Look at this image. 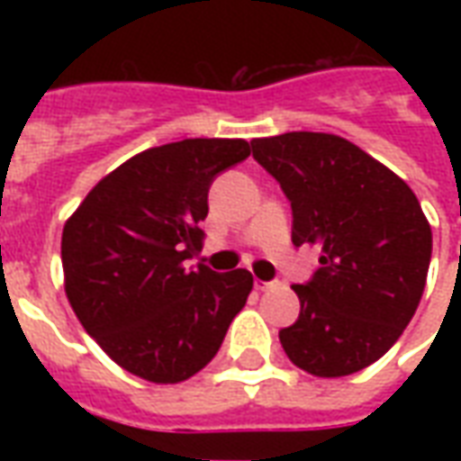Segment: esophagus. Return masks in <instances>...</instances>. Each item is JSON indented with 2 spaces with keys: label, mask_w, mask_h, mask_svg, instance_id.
<instances>
[{
  "label": "esophagus",
  "mask_w": 461,
  "mask_h": 461,
  "mask_svg": "<svg viewBox=\"0 0 461 461\" xmlns=\"http://www.w3.org/2000/svg\"><path fill=\"white\" fill-rule=\"evenodd\" d=\"M274 286H276V281H261V279L254 281V289L261 291V294H264V291H271Z\"/></svg>",
  "instance_id": "1"
}]
</instances>
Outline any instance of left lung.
Returning a JSON list of instances; mask_svg holds the SVG:
<instances>
[{
	"label": "left lung",
	"mask_w": 461,
	"mask_h": 461,
	"mask_svg": "<svg viewBox=\"0 0 461 461\" xmlns=\"http://www.w3.org/2000/svg\"><path fill=\"white\" fill-rule=\"evenodd\" d=\"M294 212L291 240L321 249L294 284L299 321L279 330L294 366L316 377L363 370L393 348L425 291L432 230L415 192L340 135L284 132L251 140Z\"/></svg>",
	"instance_id": "left-lung-1"
}]
</instances>
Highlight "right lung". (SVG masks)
I'll return each instance as SVG.
<instances>
[{
	"label": "right lung",
	"mask_w": 461,
	"mask_h": 461,
	"mask_svg": "<svg viewBox=\"0 0 461 461\" xmlns=\"http://www.w3.org/2000/svg\"><path fill=\"white\" fill-rule=\"evenodd\" d=\"M241 138H187L108 172L66 220L64 289L86 333L122 370L182 383L217 356L254 279L185 269L202 249L212 180L247 160Z\"/></svg>",
	"instance_id": "obj_1"
}]
</instances>
